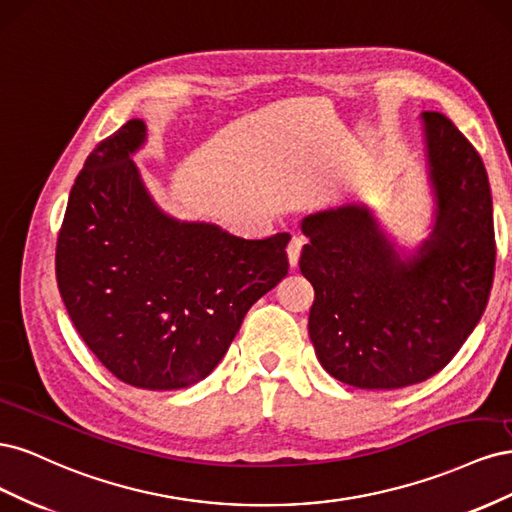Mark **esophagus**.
<instances>
[{
    "label": "esophagus",
    "instance_id": "34e87169",
    "mask_svg": "<svg viewBox=\"0 0 512 512\" xmlns=\"http://www.w3.org/2000/svg\"><path fill=\"white\" fill-rule=\"evenodd\" d=\"M301 247H303V239L301 237H292V241L286 247V254H288V262L290 267L294 269L299 265V256H301Z\"/></svg>",
    "mask_w": 512,
    "mask_h": 512
}]
</instances>
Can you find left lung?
<instances>
[{
  "instance_id": "left-lung-1",
  "label": "left lung",
  "mask_w": 512,
  "mask_h": 512,
  "mask_svg": "<svg viewBox=\"0 0 512 512\" xmlns=\"http://www.w3.org/2000/svg\"><path fill=\"white\" fill-rule=\"evenodd\" d=\"M433 196L429 237L395 243L363 205L301 220V273L314 286L309 339L320 365L356 389L389 391L448 365L483 316L495 269L483 160L451 119L423 113Z\"/></svg>"
}]
</instances>
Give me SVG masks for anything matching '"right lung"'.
Here are the masks:
<instances>
[{"label": "right lung", "instance_id": "add662e5", "mask_svg": "<svg viewBox=\"0 0 512 512\" xmlns=\"http://www.w3.org/2000/svg\"><path fill=\"white\" fill-rule=\"evenodd\" d=\"M147 123L130 119L89 153L68 198L59 294L98 361L147 391L185 389L224 359L241 322L288 273V232L243 239L168 215L132 156Z\"/></svg>", "mask_w": 512, "mask_h": 512}]
</instances>
